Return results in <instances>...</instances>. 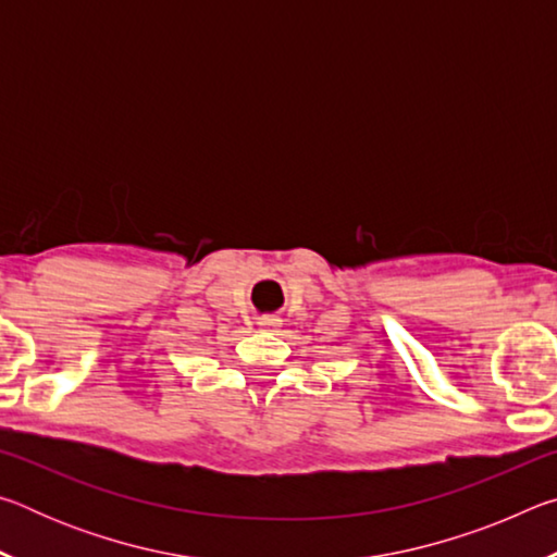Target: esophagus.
<instances>
[{"label":"esophagus","instance_id":"obj_1","mask_svg":"<svg viewBox=\"0 0 557 557\" xmlns=\"http://www.w3.org/2000/svg\"><path fill=\"white\" fill-rule=\"evenodd\" d=\"M258 326L265 329V332H275V329L280 326V319L272 317V314H265V317L258 319Z\"/></svg>","mask_w":557,"mask_h":557}]
</instances>
